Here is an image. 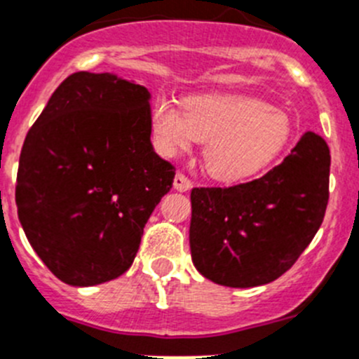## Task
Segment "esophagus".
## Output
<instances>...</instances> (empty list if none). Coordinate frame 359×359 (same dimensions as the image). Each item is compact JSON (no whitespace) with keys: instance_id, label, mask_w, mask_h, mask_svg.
I'll return each instance as SVG.
<instances>
[{"instance_id":"esophagus-1","label":"esophagus","mask_w":359,"mask_h":359,"mask_svg":"<svg viewBox=\"0 0 359 359\" xmlns=\"http://www.w3.org/2000/svg\"><path fill=\"white\" fill-rule=\"evenodd\" d=\"M173 187H175L177 191H180V193H186V191H189L191 187H193V182H191L184 173L179 172L175 175V179H173Z\"/></svg>"}]
</instances>
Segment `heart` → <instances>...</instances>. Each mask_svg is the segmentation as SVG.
I'll use <instances>...</instances> for the list:
<instances>
[{
  "instance_id": "obj_1",
  "label": "heart",
  "mask_w": 359,
  "mask_h": 359,
  "mask_svg": "<svg viewBox=\"0 0 359 359\" xmlns=\"http://www.w3.org/2000/svg\"><path fill=\"white\" fill-rule=\"evenodd\" d=\"M154 149L164 157L203 145L205 172L225 184L243 182L280 159L294 140V123L259 99L196 95L182 102L157 100L150 115Z\"/></svg>"
}]
</instances>
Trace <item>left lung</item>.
<instances>
[{"label": "left lung", "mask_w": 359, "mask_h": 359, "mask_svg": "<svg viewBox=\"0 0 359 359\" xmlns=\"http://www.w3.org/2000/svg\"><path fill=\"white\" fill-rule=\"evenodd\" d=\"M326 142L304 133L260 179L191 191V259L217 285H266L294 266L320 229L330 198Z\"/></svg>", "instance_id": "1"}]
</instances>
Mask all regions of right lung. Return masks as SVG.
Here are the masks:
<instances>
[{"label":"right lung","instance_id":"1","mask_svg":"<svg viewBox=\"0 0 359 359\" xmlns=\"http://www.w3.org/2000/svg\"><path fill=\"white\" fill-rule=\"evenodd\" d=\"M150 93L115 74L76 72L55 90L19 157V221L48 269L74 287L133 264L175 168L150 143Z\"/></svg>","mask_w":359,"mask_h":359}]
</instances>
